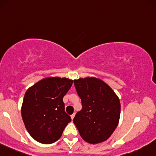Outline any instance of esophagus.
<instances>
[{
    "label": "esophagus",
    "mask_w": 156,
    "mask_h": 156,
    "mask_svg": "<svg viewBox=\"0 0 156 156\" xmlns=\"http://www.w3.org/2000/svg\"><path fill=\"white\" fill-rule=\"evenodd\" d=\"M75 115H76V114H75V113H73V115H70V117H71V119H72V120H73V119H74V117H75Z\"/></svg>",
    "instance_id": "34e87169"
}]
</instances>
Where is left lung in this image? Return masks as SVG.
<instances>
[{"instance_id": "left-lung-1", "label": "left lung", "mask_w": 156, "mask_h": 156, "mask_svg": "<svg viewBox=\"0 0 156 156\" xmlns=\"http://www.w3.org/2000/svg\"><path fill=\"white\" fill-rule=\"evenodd\" d=\"M74 84L82 104V110L73 119L80 135L91 144L105 141L119 124L121 113L119 97L98 78H79L74 80Z\"/></svg>"}]
</instances>
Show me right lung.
Instances as JSON below:
<instances>
[{
  "instance_id": "right-lung-1",
  "label": "right lung",
  "mask_w": 156,
  "mask_h": 156,
  "mask_svg": "<svg viewBox=\"0 0 156 156\" xmlns=\"http://www.w3.org/2000/svg\"><path fill=\"white\" fill-rule=\"evenodd\" d=\"M73 80L47 78L27 89L22 106V117L30 136L43 144H51L61 137L70 116L65 111L63 97Z\"/></svg>"
}]
</instances>
